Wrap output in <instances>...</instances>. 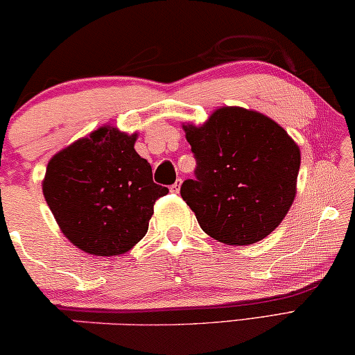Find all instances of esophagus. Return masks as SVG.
I'll use <instances>...</instances> for the list:
<instances>
[{"mask_svg":"<svg viewBox=\"0 0 355 355\" xmlns=\"http://www.w3.org/2000/svg\"><path fill=\"white\" fill-rule=\"evenodd\" d=\"M180 184H182V178H178L177 182L172 184V187H171V191H172V193H178V191H180Z\"/></svg>","mask_w":355,"mask_h":355,"instance_id":"1","label":"esophagus"}]
</instances>
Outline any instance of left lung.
Listing matches in <instances>:
<instances>
[{"instance_id": "8db88e82", "label": "left lung", "mask_w": 355, "mask_h": 355, "mask_svg": "<svg viewBox=\"0 0 355 355\" xmlns=\"http://www.w3.org/2000/svg\"><path fill=\"white\" fill-rule=\"evenodd\" d=\"M196 159L180 194L210 237L248 245L277 228L296 193L300 148L268 116L216 110L200 127L183 125Z\"/></svg>"}]
</instances>
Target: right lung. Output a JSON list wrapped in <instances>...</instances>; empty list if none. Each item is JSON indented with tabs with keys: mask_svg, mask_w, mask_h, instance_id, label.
Wrapping results in <instances>:
<instances>
[{
	"mask_svg": "<svg viewBox=\"0 0 355 355\" xmlns=\"http://www.w3.org/2000/svg\"><path fill=\"white\" fill-rule=\"evenodd\" d=\"M135 135L100 127L47 164L42 193L73 245L98 257L130 250L148 231L156 200L168 188L153 182Z\"/></svg>",
	"mask_w": 355,
	"mask_h": 355,
	"instance_id": "obj_1",
	"label": "right lung"
}]
</instances>
